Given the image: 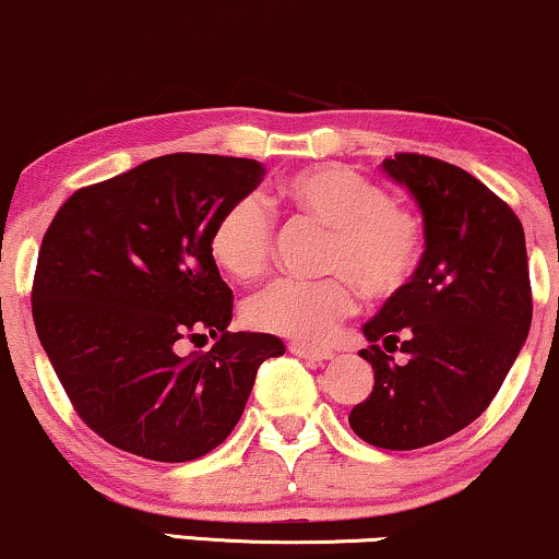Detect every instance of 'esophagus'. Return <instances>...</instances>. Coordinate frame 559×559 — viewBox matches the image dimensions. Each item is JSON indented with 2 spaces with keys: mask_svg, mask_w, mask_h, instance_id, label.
I'll return each mask as SVG.
<instances>
[{
  "mask_svg": "<svg viewBox=\"0 0 559 559\" xmlns=\"http://www.w3.org/2000/svg\"><path fill=\"white\" fill-rule=\"evenodd\" d=\"M289 352H293L295 357H302L310 361H325L333 357V352L325 349V346H310V344H289Z\"/></svg>",
  "mask_w": 559,
  "mask_h": 559,
  "instance_id": "obj_1",
  "label": "esophagus"
}]
</instances>
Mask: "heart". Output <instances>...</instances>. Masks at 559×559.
Returning a JSON list of instances; mask_svg holds the SVG:
<instances>
[{"label":"heart","instance_id":"1","mask_svg":"<svg viewBox=\"0 0 559 559\" xmlns=\"http://www.w3.org/2000/svg\"><path fill=\"white\" fill-rule=\"evenodd\" d=\"M293 217L329 228L321 266L331 277L277 280L246 302L253 329L318 344L349 316L357 289L369 300L401 295L421 266L426 223L416 207L393 200L372 177L344 164H316L282 177L272 190ZM274 246V215L259 198H238L217 215L210 253L236 280H257Z\"/></svg>","mask_w":559,"mask_h":559}]
</instances>
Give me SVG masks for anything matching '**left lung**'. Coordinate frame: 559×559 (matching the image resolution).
Wrapping results in <instances>:
<instances>
[{
  "mask_svg": "<svg viewBox=\"0 0 559 559\" xmlns=\"http://www.w3.org/2000/svg\"><path fill=\"white\" fill-rule=\"evenodd\" d=\"M416 198L426 251L416 277L365 323L374 369L349 413L367 444L408 452L462 431L488 408L532 325L524 226L480 179L424 154L382 162ZM401 348L397 366L389 354Z\"/></svg>",
  "mask_w": 559,
  "mask_h": 559,
  "instance_id": "obj_1",
  "label": "left lung"
}]
</instances>
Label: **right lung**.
Instances as JSON below:
<instances>
[{"label":"right lung","mask_w":559,"mask_h":559,"mask_svg":"<svg viewBox=\"0 0 559 559\" xmlns=\"http://www.w3.org/2000/svg\"><path fill=\"white\" fill-rule=\"evenodd\" d=\"M253 158L169 154L82 187L43 236L33 277L38 338L79 418L122 452L190 462L223 444L272 333H230L234 293L210 253L230 202L257 190ZM218 338L182 358V341Z\"/></svg>","instance_id":"add662e5"}]
</instances>
